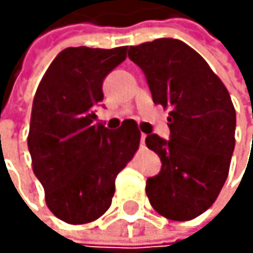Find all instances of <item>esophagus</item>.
<instances>
[{"label":"esophagus","mask_w":253,"mask_h":253,"mask_svg":"<svg viewBox=\"0 0 253 253\" xmlns=\"http://www.w3.org/2000/svg\"><path fill=\"white\" fill-rule=\"evenodd\" d=\"M144 141H145V133H141V139H139L141 145H144Z\"/></svg>","instance_id":"esophagus-1"}]
</instances>
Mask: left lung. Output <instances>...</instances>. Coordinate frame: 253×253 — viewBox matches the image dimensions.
Segmentation results:
<instances>
[{
  "instance_id": "1",
  "label": "left lung",
  "mask_w": 253,
  "mask_h": 253,
  "mask_svg": "<svg viewBox=\"0 0 253 253\" xmlns=\"http://www.w3.org/2000/svg\"><path fill=\"white\" fill-rule=\"evenodd\" d=\"M127 53L142 70L153 103L170 108V138H145L162 162L145 193L161 215L191 220L215 202L229 173L235 147L231 95L205 59L179 39L161 38Z\"/></svg>"
}]
</instances>
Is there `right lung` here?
<instances>
[{
    "instance_id": "1",
    "label": "right lung",
    "mask_w": 253,
    "mask_h": 253,
    "mask_svg": "<svg viewBox=\"0 0 253 253\" xmlns=\"http://www.w3.org/2000/svg\"><path fill=\"white\" fill-rule=\"evenodd\" d=\"M126 46L66 48L51 62L33 98L28 152L50 211L71 225L103 215L117 174L139 147L135 121L114 132L95 123L103 80L126 60Z\"/></svg>"
}]
</instances>
